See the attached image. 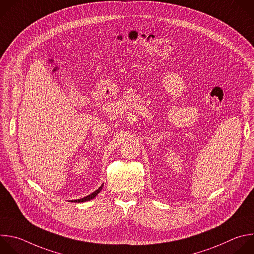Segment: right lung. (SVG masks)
<instances>
[{"mask_svg": "<svg viewBox=\"0 0 254 254\" xmlns=\"http://www.w3.org/2000/svg\"><path fill=\"white\" fill-rule=\"evenodd\" d=\"M103 187H104V184L99 188V190H97L95 192H93L92 194H90V195H88V196H86V197H83V198H80V199H76V200H70V202H84V201H89V200H91V199H93V198H95L99 193H100V191L102 190V189H103Z\"/></svg>", "mask_w": 254, "mask_h": 254, "instance_id": "1", "label": "right lung"}]
</instances>
